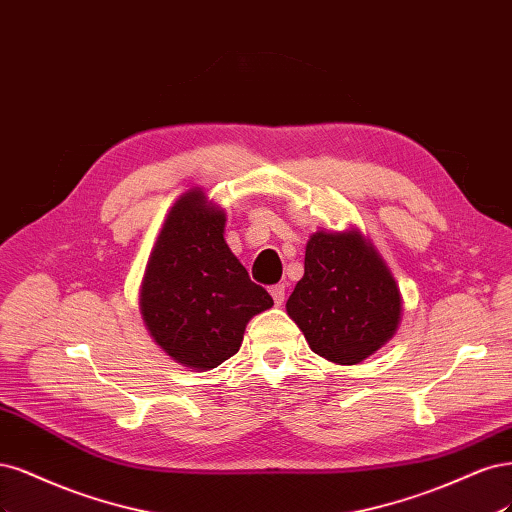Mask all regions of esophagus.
<instances>
[{"mask_svg": "<svg viewBox=\"0 0 512 512\" xmlns=\"http://www.w3.org/2000/svg\"><path fill=\"white\" fill-rule=\"evenodd\" d=\"M270 293H272V298H274V304L276 306H283V302H285V285L270 287Z\"/></svg>", "mask_w": 512, "mask_h": 512, "instance_id": "1", "label": "esophagus"}]
</instances>
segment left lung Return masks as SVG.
Here are the masks:
<instances>
[{"mask_svg": "<svg viewBox=\"0 0 512 512\" xmlns=\"http://www.w3.org/2000/svg\"><path fill=\"white\" fill-rule=\"evenodd\" d=\"M400 312L393 276L359 234H312L304 278L287 300L312 351L340 366L359 364L393 336Z\"/></svg>", "mask_w": 512, "mask_h": 512, "instance_id": "obj_1", "label": "left lung"}]
</instances>
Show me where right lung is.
<instances>
[{"mask_svg": "<svg viewBox=\"0 0 512 512\" xmlns=\"http://www.w3.org/2000/svg\"><path fill=\"white\" fill-rule=\"evenodd\" d=\"M225 214L191 191L172 206L146 266L142 317L163 351L210 370L238 353L246 323L274 300L229 251Z\"/></svg>", "mask_w": 512, "mask_h": 512, "instance_id": "1", "label": "right lung"}]
</instances>
